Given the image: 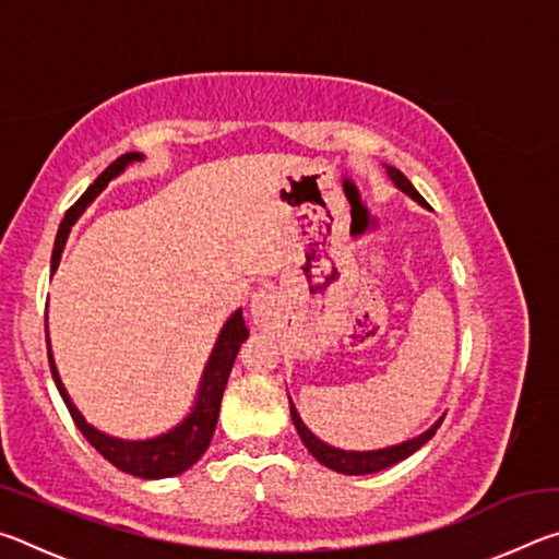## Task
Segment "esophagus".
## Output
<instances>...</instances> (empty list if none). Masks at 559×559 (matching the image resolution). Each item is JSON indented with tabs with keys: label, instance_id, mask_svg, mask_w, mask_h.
<instances>
[{
	"label": "esophagus",
	"instance_id": "34e87169",
	"mask_svg": "<svg viewBox=\"0 0 559 559\" xmlns=\"http://www.w3.org/2000/svg\"><path fill=\"white\" fill-rule=\"evenodd\" d=\"M251 318H253V323L257 325H263L266 323V320L273 316V310H276V296H273L271 290H266V288H261V290H257L251 296Z\"/></svg>",
	"mask_w": 559,
	"mask_h": 559
}]
</instances>
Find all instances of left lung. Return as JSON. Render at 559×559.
Instances as JSON below:
<instances>
[{"label": "left lung", "mask_w": 559, "mask_h": 559, "mask_svg": "<svg viewBox=\"0 0 559 559\" xmlns=\"http://www.w3.org/2000/svg\"><path fill=\"white\" fill-rule=\"evenodd\" d=\"M386 175H390L392 182L400 187L404 194H409L412 200H416L419 204L427 206V202H424V197L416 192L414 185L400 173V169L386 167ZM290 419H293V424H296V431H298L300 441L306 443V449L313 453V456L320 463H323V466L333 468L337 473H345V476H365V473H377V471H382V468H390V466H394V463H400L406 456H412L414 451H419L424 443H427L433 437V433H437V429L441 427V421H443V416H441L437 424H433L431 429L419 433V437H414V439L404 441V443H396V447L380 449V451H343V449L328 447L325 441H320L316 433L310 431L306 424H302L300 414L296 412V406H293V402H290Z\"/></svg>", "instance_id": "left-lung-1"}]
</instances>
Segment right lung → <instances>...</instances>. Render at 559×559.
<instances>
[{
  "label": "right lung",
  "mask_w": 559,
  "mask_h": 559,
  "mask_svg": "<svg viewBox=\"0 0 559 559\" xmlns=\"http://www.w3.org/2000/svg\"><path fill=\"white\" fill-rule=\"evenodd\" d=\"M140 159H143L140 153L120 155L116 163H110L106 169H103V175L96 179V182L81 194V200L75 202L69 212H66L63 222L59 226V234H56L51 273L59 269L63 246H66V239H69V231L75 224V219H79V216L86 212V206L108 187L110 179H116L130 163H140ZM246 337H249V330L243 325V316L239 308L236 313H231L229 320H226L219 337H216L212 355L206 359L200 392H197V402L192 406V412H189L187 419H182V424H177L175 429H169L167 433H159V437L145 439V441L116 439L98 429H93L91 424L83 419L81 412L75 409L71 396L66 394L59 370H56L53 365L49 340H46V345H49V365H51L53 382L59 386V394L63 396L66 406H69V414L75 421V427L81 429V433L88 439L91 447L96 449L103 459L110 461L116 468L130 473V476L153 480V478H169V476H177V473H185L202 459V453L206 451V447H210L212 433L216 429V419H219V406L226 390V380H229L231 365Z\"/></svg>",
  "instance_id": "right-lung-1"
}]
</instances>
